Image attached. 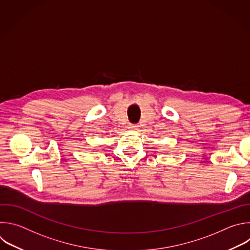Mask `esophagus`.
<instances>
[{
    "label": "esophagus",
    "mask_w": 250,
    "mask_h": 250,
    "mask_svg": "<svg viewBox=\"0 0 250 250\" xmlns=\"http://www.w3.org/2000/svg\"><path fill=\"white\" fill-rule=\"evenodd\" d=\"M137 127H138V126H137V125H129V128H130V129H132V130H136V129H138Z\"/></svg>",
    "instance_id": "esophagus-1"
}]
</instances>
